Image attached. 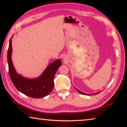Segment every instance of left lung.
Listing matches in <instances>:
<instances>
[{"instance_id": "8db88e82", "label": "left lung", "mask_w": 127, "mask_h": 127, "mask_svg": "<svg viewBox=\"0 0 127 127\" xmlns=\"http://www.w3.org/2000/svg\"><path fill=\"white\" fill-rule=\"evenodd\" d=\"M76 90L79 92L80 93V94H83V95H87V94H86V93H83V92H81V91H80V90H78V89H77V88H76ZM99 92H98V93H95V94H98ZM88 95V94H87ZM89 95H90V94H89ZM91 95V94H90Z\"/></svg>"}]
</instances>
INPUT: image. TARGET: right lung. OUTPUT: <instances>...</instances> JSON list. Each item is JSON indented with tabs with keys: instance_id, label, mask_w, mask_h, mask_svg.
<instances>
[{
	"instance_id": "1",
	"label": "right lung",
	"mask_w": 127,
	"mask_h": 127,
	"mask_svg": "<svg viewBox=\"0 0 127 127\" xmlns=\"http://www.w3.org/2000/svg\"><path fill=\"white\" fill-rule=\"evenodd\" d=\"M11 39L10 40L7 52V62L10 77L13 85L20 92L32 98H41L47 95L53 90L54 77L59 67L62 65L61 60L57 59L53 62L38 78L27 79L16 73L13 65Z\"/></svg>"
}]
</instances>
